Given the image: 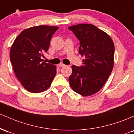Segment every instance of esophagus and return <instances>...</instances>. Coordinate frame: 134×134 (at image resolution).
Listing matches in <instances>:
<instances>
[{
  "label": "esophagus",
  "instance_id": "obj_1",
  "mask_svg": "<svg viewBox=\"0 0 134 134\" xmlns=\"http://www.w3.org/2000/svg\"><path fill=\"white\" fill-rule=\"evenodd\" d=\"M65 65H64V64H62V63H60V64H58V67H65Z\"/></svg>",
  "mask_w": 134,
  "mask_h": 134
}]
</instances>
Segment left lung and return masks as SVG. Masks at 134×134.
<instances>
[{
  "label": "left lung",
  "instance_id": "8db88e82",
  "mask_svg": "<svg viewBox=\"0 0 134 134\" xmlns=\"http://www.w3.org/2000/svg\"><path fill=\"white\" fill-rule=\"evenodd\" d=\"M69 29L80 41L79 54L85 57L82 65L72 66L69 83L76 93L91 96L102 88L111 74L114 64V44L108 34L93 24H77Z\"/></svg>",
  "mask_w": 134,
  "mask_h": 134
}]
</instances>
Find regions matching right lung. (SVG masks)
Returning a JSON list of instances; mask_svg holds the SVG:
<instances>
[{
  "label": "right lung",
  "instance_id": "add662e5",
  "mask_svg": "<svg viewBox=\"0 0 134 134\" xmlns=\"http://www.w3.org/2000/svg\"><path fill=\"white\" fill-rule=\"evenodd\" d=\"M58 27L41 25L23 30L14 41L10 59L15 74L29 92L41 93L51 85L57 74L56 66L43 62L41 57L50 47Z\"/></svg>",
  "mask_w": 134,
  "mask_h": 134
}]
</instances>
